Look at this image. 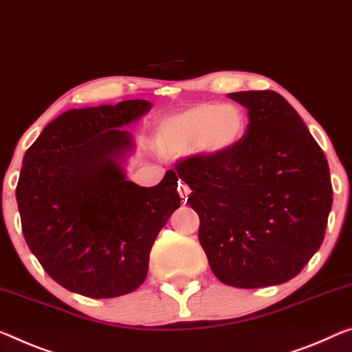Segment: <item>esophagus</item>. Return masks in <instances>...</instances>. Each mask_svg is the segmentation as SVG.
I'll return each instance as SVG.
<instances>
[{
	"mask_svg": "<svg viewBox=\"0 0 352 352\" xmlns=\"http://www.w3.org/2000/svg\"><path fill=\"white\" fill-rule=\"evenodd\" d=\"M177 192H179L181 201L186 203L187 201V197H188V195H190V187H188L186 182H179V186H177Z\"/></svg>",
	"mask_w": 352,
	"mask_h": 352,
	"instance_id": "1",
	"label": "esophagus"
}]
</instances>
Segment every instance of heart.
I'll use <instances>...</instances> for the list:
<instances>
[{
    "instance_id": "b5f03b06",
    "label": "heart",
    "mask_w": 352,
    "mask_h": 352,
    "mask_svg": "<svg viewBox=\"0 0 352 352\" xmlns=\"http://www.w3.org/2000/svg\"><path fill=\"white\" fill-rule=\"evenodd\" d=\"M247 124L241 107L204 102L164 118L155 127L154 143L164 155H181L195 148L208 157H221L244 140Z\"/></svg>"
}]
</instances>
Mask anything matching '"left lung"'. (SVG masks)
I'll list each match as a JSON object with an SVG mask.
<instances>
[{
    "label": "left lung",
    "mask_w": 352,
    "mask_h": 352,
    "mask_svg": "<svg viewBox=\"0 0 352 352\" xmlns=\"http://www.w3.org/2000/svg\"><path fill=\"white\" fill-rule=\"evenodd\" d=\"M228 97L247 108L244 140L221 157L181 162L177 176L192 190L187 201L215 277L247 289L285 283L322 244L332 208L326 155L275 91Z\"/></svg>",
    "instance_id": "8db88e82"
}]
</instances>
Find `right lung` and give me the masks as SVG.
<instances>
[{
	"label": "right lung",
	"instance_id": "add662e5",
	"mask_svg": "<svg viewBox=\"0 0 352 352\" xmlns=\"http://www.w3.org/2000/svg\"><path fill=\"white\" fill-rule=\"evenodd\" d=\"M151 107L133 99L74 108L26 151L15 190L21 231L45 272L72 293L110 299L137 289L155 237L181 206L175 171L154 187L124 171L135 143L122 127Z\"/></svg>",
	"mask_w": 352,
	"mask_h": 352
}]
</instances>
